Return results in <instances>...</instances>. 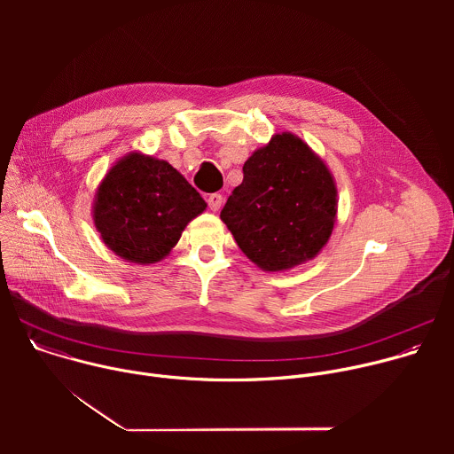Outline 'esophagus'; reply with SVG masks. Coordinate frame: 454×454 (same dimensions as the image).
<instances>
[{"mask_svg": "<svg viewBox=\"0 0 454 454\" xmlns=\"http://www.w3.org/2000/svg\"><path fill=\"white\" fill-rule=\"evenodd\" d=\"M208 207L212 212H219L223 207V196L221 193H210L208 196Z\"/></svg>", "mask_w": 454, "mask_h": 454, "instance_id": "1", "label": "esophagus"}]
</instances>
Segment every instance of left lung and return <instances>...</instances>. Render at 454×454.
<instances>
[{
    "mask_svg": "<svg viewBox=\"0 0 454 454\" xmlns=\"http://www.w3.org/2000/svg\"><path fill=\"white\" fill-rule=\"evenodd\" d=\"M221 221L261 270L287 271L327 246L338 219L334 176L300 137L277 133L242 167Z\"/></svg>",
    "mask_w": 454,
    "mask_h": 454,
    "instance_id": "left-lung-1",
    "label": "left lung"
}]
</instances>
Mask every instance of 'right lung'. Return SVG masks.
<instances>
[{"label":"right lung","instance_id":"1","mask_svg":"<svg viewBox=\"0 0 454 454\" xmlns=\"http://www.w3.org/2000/svg\"><path fill=\"white\" fill-rule=\"evenodd\" d=\"M205 210L201 193L168 161L133 151L98 183L91 214L114 254L149 266L163 261L186 224Z\"/></svg>","mask_w":454,"mask_h":454}]
</instances>
